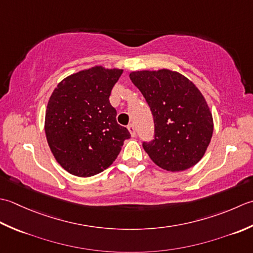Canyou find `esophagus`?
<instances>
[{"label": "esophagus", "instance_id": "obj_1", "mask_svg": "<svg viewBox=\"0 0 253 253\" xmlns=\"http://www.w3.org/2000/svg\"><path fill=\"white\" fill-rule=\"evenodd\" d=\"M127 130L130 131L132 137L135 136V126H134V125H128L127 126Z\"/></svg>", "mask_w": 253, "mask_h": 253}]
</instances>
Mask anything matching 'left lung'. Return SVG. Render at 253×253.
<instances>
[{"label":"left lung","mask_w":253,"mask_h":253,"mask_svg":"<svg viewBox=\"0 0 253 253\" xmlns=\"http://www.w3.org/2000/svg\"><path fill=\"white\" fill-rule=\"evenodd\" d=\"M155 123L154 140L143 148L158 167L183 171L204 156L213 135V117L205 98L191 81L178 72H131Z\"/></svg>","instance_id":"8db88e82"}]
</instances>
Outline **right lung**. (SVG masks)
I'll use <instances>...</instances> for the list:
<instances>
[{
  "instance_id": "right-lung-1",
  "label": "right lung",
  "mask_w": 253,
  "mask_h": 253,
  "mask_svg": "<svg viewBox=\"0 0 253 253\" xmlns=\"http://www.w3.org/2000/svg\"><path fill=\"white\" fill-rule=\"evenodd\" d=\"M122 72L102 66L80 71L61 81L51 95L45 136L56 162L71 174L86 178L104 171L131 136L118 125L109 101Z\"/></svg>"
}]
</instances>
